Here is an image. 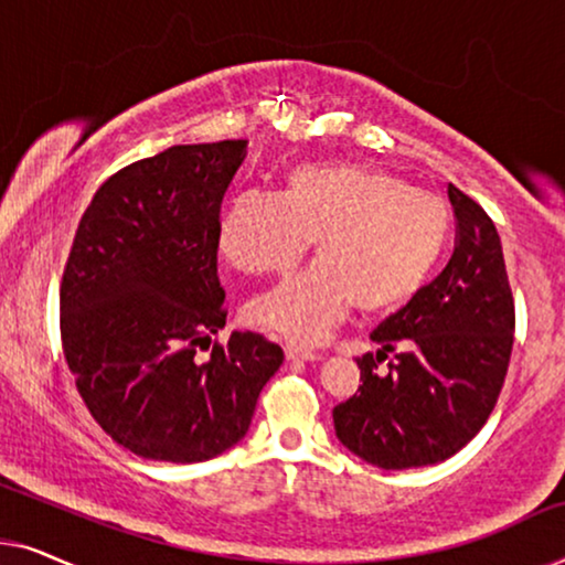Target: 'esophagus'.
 Returning a JSON list of instances; mask_svg holds the SVG:
<instances>
[{"label":"esophagus","instance_id":"34e87169","mask_svg":"<svg viewBox=\"0 0 565 565\" xmlns=\"http://www.w3.org/2000/svg\"><path fill=\"white\" fill-rule=\"evenodd\" d=\"M285 358H288V360H303V362H313V360H319V354L311 352V350H306V347H298V344L288 342V344H285Z\"/></svg>","mask_w":565,"mask_h":565}]
</instances>
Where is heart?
<instances>
[{
	"instance_id": "heart-1",
	"label": "heart",
	"mask_w": 565,
	"mask_h": 565,
	"mask_svg": "<svg viewBox=\"0 0 565 565\" xmlns=\"http://www.w3.org/2000/svg\"><path fill=\"white\" fill-rule=\"evenodd\" d=\"M316 244L319 259L252 298L249 319L316 344L358 303L388 313L424 288L450 238V207L404 177L354 161L285 172L282 192H238L223 207L218 246L246 273H275Z\"/></svg>"
}]
</instances>
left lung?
<instances>
[{
	"mask_svg": "<svg viewBox=\"0 0 565 565\" xmlns=\"http://www.w3.org/2000/svg\"><path fill=\"white\" fill-rule=\"evenodd\" d=\"M447 195L458 221L450 262L370 334L381 350L358 358L362 385L334 406L339 443L385 470L435 466L466 447L512 358L514 298L497 226L455 184Z\"/></svg>",
	"mask_w": 565,
	"mask_h": 565,
	"instance_id": "left-lung-1",
	"label": "left lung"
}]
</instances>
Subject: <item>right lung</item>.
<instances>
[{
	"label": "right lung",
	"instance_id": "right-lung-1",
	"mask_svg": "<svg viewBox=\"0 0 565 565\" xmlns=\"http://www.w3.org/2000/svg\"><path fill=\"white\" fill-rule=\"evenodd\" d=\"M246 141L172 146L95 192L61 280V344L95 422L138 458L203 462L249 429L282 350L226 327L218 218Z\"/></svg>",
	"mask_w": 565,
	"mask_h": 565
}]
</instances>
